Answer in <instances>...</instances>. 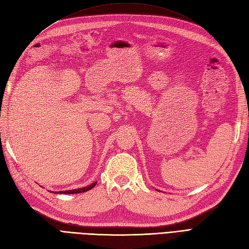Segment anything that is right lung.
I'll return each mask as SVG.
<instances>
[{"label":"right lung","mask_w":249,"mask_h":249,"mask_svg":"<svg viewBox=\"0 0 249 249\" xmlns=\"http://www.w3.org/2000/svg\"><path fill=\"white\" fill-rule=\"evenodd\" d=\"M96 183L97 182H94V183H92L91 185H89V186H87V187H84V188H80V189H73V190H66V191H59V192H55V191H53V193H59V194H61V193H63V194H74V193H82V192H86V191H88V190H90V189H92V188L96 185Z\"/></svg>","instance_id":"obj_1"}]
</instances>
